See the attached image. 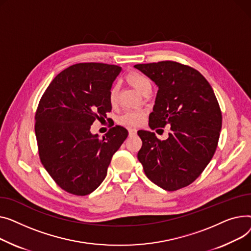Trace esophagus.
Segmentation results:
<instances>
[{"instance_id":"1","label":"esophagus","mask_w":251,"mask_h":251,"mask_svg":"<svg viewBox=\"0 0 251 251\" xmlns=\"http://www.w3.org/2000/svg\"><path fill=\"white\" fill-rule=\"evenodd\" d=\"M128 135H129V136H135V135H137V128L129 127V128H128Z\"/></svg>"}]
</instances>
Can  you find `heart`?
I'll return each mask as SVG.
<instances>
[{
	"mask_svg": "<svg viewBox=\"0 0 251 251\" xmlns=\"http://www.w3.org/2000/svg\"><path fill=\"white\" fill-rule=\"evenodd\" d=\"M126 81L135 88L140 93H145L147 90H151V82L143 74L139 72H130L126 76ZM108 99L110 104L113 106L117 103L119 99V87L113 85L108 93ZM146 113L142 110H128L124 113L120 119L119 123L125 126H140L145 120Z\"/></svg>",
	"mask_w": 251,
	"mask_h": 251,
	"instance_id": "b5f03b06",
	"label": "heart"
}]
</instances>
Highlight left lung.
Wrapping results in <instances>:
<instances>
[{
  "mask_svg": "<svg viewBox=\"0 0 251 251\" xmlns=\"http://www.w3.org/2000/svg\"><path fill=\"white\" fill-rule=\"evenodd\" d=\"M136 69L158 86L152 129L170 126L167 140L139 130L138 153L153 183L174 191L193 183L212 160L222 127V112L209 82L196 69L173 61L139 64Z\"/></svg>",
  "mask_w": 251,
  "mask_h": 251,
  "instance_id": "8db88e82",
  "label": "left lung"
}]
</instances>
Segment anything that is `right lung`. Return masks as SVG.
<instances>
[{
    "label": "right lung",
    "instance_id": "obj_1",
    "mask_svg": "<svg viewBox=\"0 0 251 251\" xmlns=\"http://www.w3.org/2000/svg\"><path fill=\"white\" fill-rule=\"evenodd\" d=\"M121 71L119 66L101 63L73 65L51 81L38 103L35 135L40 161L69 194L94 191L128 135L121 126L102 139L90 131L94 121L104 120L111 111L108 93Z\"/></svg>",
    "mask_w": 251,
    "mask_h": 251
}]
</instances>
